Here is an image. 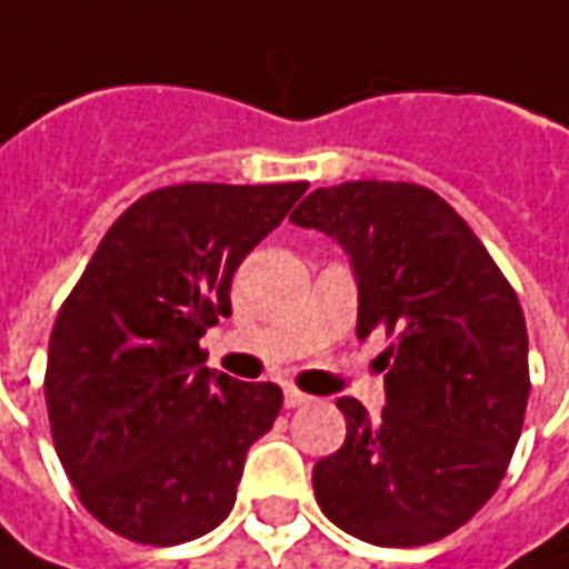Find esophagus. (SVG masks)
Returning a JSON list of instances; mask_svg holds the SVG:
<instances>
[{
  "mask_svg": "<svg viewBox=\"0 0 569 569\" xmlns=\"http://www.w3.org/2000/svg\"><path fill=\"white\" fill-rule=\"evenodd\" d=\"M307 401H310V395L298 391L295 386L284 388V405H288V408H301V405H307Z\"/></svg>",
  "mask_w": 569,
  "mask_h": 569,
  "instance_id": "esophagus-1",
  "label": "esophagus"
}]
</instances>
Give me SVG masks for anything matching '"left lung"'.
<instances>
[{"label":"left lung","mask_w":569,"mask_h":569,"mask_svg":"<svg viewBox=\"0 0 569 569\" xmlns=\"http://www.w3.org/2000/svg\"><path fill=\"white\" fill-rule=\"evenodd\" d=\"M291 223L343 246L356 333L391 337L382 415L337 401L346 440L313 467L317 506L379 548L440 541L492 499L521 437L531 379L518 295L467 220L421 183L320 187Z\"/></svg>","instance_id":"1"}]
</instances>
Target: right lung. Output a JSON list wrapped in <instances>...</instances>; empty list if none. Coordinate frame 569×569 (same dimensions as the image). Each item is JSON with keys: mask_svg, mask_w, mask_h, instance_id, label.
Listing matches in <instances>:
<instances>
[{"mask_svg": "<svg viewBox=\"0 0 569 569\" xmlns=\"http://www.w3.org/2000/svg\"><path fill=\"white\" fill-rule=\"evenodd\" d=\"M305 190H151L109 226L67 295L44 401L63 472L109 531L171 548L232 511L246 453L274 425L281 388L207 369L200 337L229 317L236 268Z\"/></svg>", "mask_w": 569, "mask_h": 569, "instance_id": "right-lung-1", "label": "right lung"}]
</instances>
